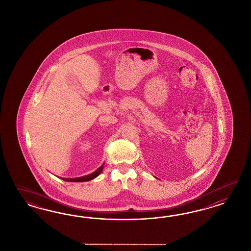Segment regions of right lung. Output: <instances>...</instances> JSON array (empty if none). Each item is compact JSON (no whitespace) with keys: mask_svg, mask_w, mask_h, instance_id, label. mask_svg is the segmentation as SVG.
I'll return each mask as SVG.
<instances>
[{"mask_svg":"<svg viewBox=\"0 0 251 251\" xmlns=\"http://www.w3.org/2000/svg\"><path fill=\"white\" fill-rule=\"evenodd\" d=\"M103 167H104V164L101 166V167L98 168L95 172H93L92 174L89 175L84 176H80V177H75V178H62V180H65V181H69V182H84V181H89L92 180L94 178H96L102 172L103 170Z\"/></svg>","mask_w":251,"mask_h":251,"instance_id":"right-lung-1","label":"right lung"}]
</instances>
